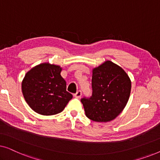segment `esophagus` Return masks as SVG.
I'll list each match as a JSON object with an SVG mask.
<instances>
[{
    "label": "esophagus",
    "mask_w": 160,
    "mask_h": 160,
    "mask_svg": "<svg viewBox=\"0 0 160 160\" xmlns=\"http://www.w3.org/2000/svg\"><path fill=\"white\" fill-rule=\"evenodd\" d=\"M82 91L81 90H78V91H77L76 92V93H75L73 95V96L75 98H79L81 96H82Z\"/></svg>",
    "instance_id": "esophagus-1"
}]
</instances>
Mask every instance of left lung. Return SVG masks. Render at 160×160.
<instances>
[{"instance_id":"8db88e82","label":"left lung","mask_w":160,"mask_h":160,"mask_svg":"<svg viewBox=\"0 0 160 160\" xmlns=\"http://www.w3.org/2000/svg\"><path fill=\"white\" fill-rule=\"evenodd\" d=\"M92 93L81 102L85 114L95 122H106L114 119L128 103L131 82L125 71L111 61L93 69Z\"/></svg>"}]
</instances>
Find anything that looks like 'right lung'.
<instances>
[{"instance_id":"1","label":"right lung","mask_w":160,"mask_h":160,"mask_svg":"<svg viewBox=\"0 0 160 160\" xmlns=\"http://www.w3.org/2000/svg\"><path fill=\"white\" fill-rule=\"evenodd\" d=\"M58 65L42 63L28 71L22 83L24 98L34 111L41 115L62 112L73 95L66 91V82Z\"/></svg>"}]
</instances>
